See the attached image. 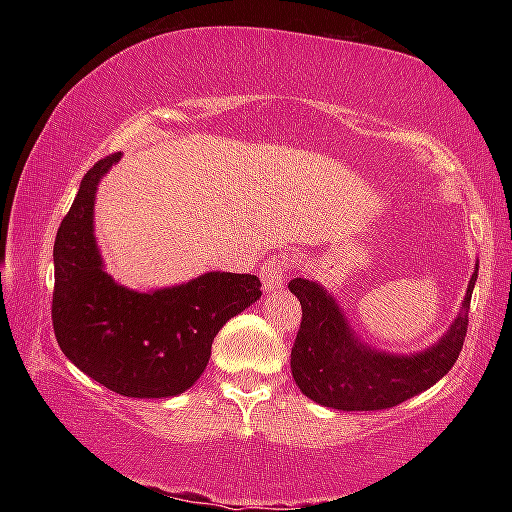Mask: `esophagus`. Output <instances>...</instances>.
<instances>
[{
	"label": "esophagus",
	"mask_w": 512,
	"mask_h": 512,
	"mask_svg": "<svg viewBox=\"0 0 512 512\" xmlns=\"http://www.w3.org/2000/svg\"><path fill=\"white\" fill-rule=\"evenodd\" d=\"M287 268H289V259L284 255H271L266 259L262 271H259V277H262V284H264L266 293H273L277 289H282L284 273H287Z\"/></svg>",
	"instance_id": "34e87169"
}]
</instances>
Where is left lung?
I'll list each match as a JSON object with an SVG mask.
<instances>
[{
  "instance_id": "8db88e82",
  "label": "left lung",
  "mask_w": 512,
  "mask_h": 512,
  "mask_svg": "<svg viewBox=\"0 0 512 512\" xmlns=\"http://www.w3.org/2000/svg\"><path fill=\"white\" fill-rule=\"evenodd\" d=\"M476 275L479 262L467 282L461 311L447 332L413 354L372 348L354 332L323 284L293 277L289 289L300 300L302 323L291 348V375L302 395L327 409L381 411L427 391L452 370L463 350Z\"/></svg>"
}]
</instances>
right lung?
Here are the masks:
<instances>
[{"mask_svg":"<svg viewBox=\"0 0 512 512\" xmlns=\"http://www.w3.org/2000/svg\"><path fill=\"white\" fill-rule=\"evenodd\" d=\"M121 153L85 173L54 244L56 341L85 375L124 397H176L210 361L219 329L262 298L259 277L210 271L153 291L106 273L94 237V198Z\"/></svg>","mask_w":512,"mask_h":512,"instance_id":"1","label":"right lung"}]
</instances>
